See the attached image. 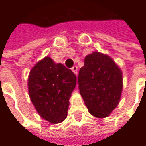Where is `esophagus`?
<instances>
[{"label":"esophagus","instance_id":"esophagus-1","mask_svg":"<svg viewBox=\"0 0 146 146\" xmlns=\"http://www.w3.org/2000/svg\"><path fill=\"white\" fill-rule=\"evenodd\" d=\"M72 71H73L75 74H77V73H78V67H77V66H73V68H72Z\"/></svg>","mask_w":146,"mask_h":146}]
</instances>
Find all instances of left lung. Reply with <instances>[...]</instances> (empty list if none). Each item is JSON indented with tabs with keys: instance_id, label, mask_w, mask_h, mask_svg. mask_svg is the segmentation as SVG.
Instances as JSON below:
<instances>
[{
	"instance_id": "obj_1",
	"label": "left lung",
	"mask_w": 146,
	"mask_h": 146,
	"mask_svg": "<svg viewBox=\"0 0 146 146\" xmlns=\"http://www.w3.org/2000/svg\"><path fill=\"white\" fill-rule=\"evenodd\" d=\"M78 84L89 112L96 117H108L120 102L123 74L109 56L98 51L86 56Z\"/></svg>"
}]
</instances>
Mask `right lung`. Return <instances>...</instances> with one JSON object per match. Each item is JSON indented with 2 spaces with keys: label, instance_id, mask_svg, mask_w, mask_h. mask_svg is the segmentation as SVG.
Returning <instances> with one entry per match:
<instances>
[{
  "label": "right lung",
  "instance_id": "obj_1",
  "mask_svg": "<svg viewBox=\"0 0 146 146\" xmlns=\"http://www.w3.org/2000/svg\"><path fill=\"white\" fill-rule=\"evenodd\" d=\"M76 82L72 70L49 56L35 65L29 75V94L42 118L53 124L66 119Z\"/></svg>",
  "mask_w": 146,
  "mask_h": 146
}]
</instances>
